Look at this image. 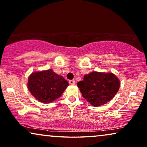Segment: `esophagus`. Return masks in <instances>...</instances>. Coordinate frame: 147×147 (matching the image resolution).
<instances>
[{"label":"esophagus","mask_w":147,"mask_h":147,"mask_svg":"<svg viewBox=\"0 0 147 147\" xmlns=\"http://www.w3.org/2000/svg\"><path fill=\"white\" fill-rule=\"evenodd\" d=\"M69 84H71V85H74V84H76L75 80H69Z\"/></svg>","instance_id":"1"}]
</instances>
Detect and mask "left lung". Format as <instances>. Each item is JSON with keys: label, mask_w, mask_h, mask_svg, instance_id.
<instances>
[{"label": "left lung", "mask_w": 147, "mask_h": 147, "mask_svg": "<svg viewBox=\"0 0 147 147\" xmlns=\"http://www.w3.org/2000/svg\"><path fill=\"white\" fill-rule=\"evenodd\" d=\"M82 96L92 106H98L111 100L120 88V82L112 73L93 71L78 83Z\"/></svg>", "instance_id": "1"}]
</instances>
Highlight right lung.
<instances>
[{"label": "right lung", "instance_id": "obj_1", "mask_svg": "<svg viewBox=\"0 0 147 147\" xmlns=\"http://www.w3.org/2000/svg\"><path fill=\"white\" fill-rule=\"evenodd\" d=\"M69 84L52 69L32 74L29 78L28 88L39 101L49 103L61 96Z\"/></svg>", "mask_w": 147, "mask_h": 147}]
</instances>
